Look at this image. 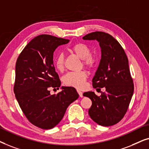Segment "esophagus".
<instances>
[{
  "mask_svg": "<svg viewBox=\"0 0 149 149\" xmlns=\"http://www.w3.org/2000/svg\"><path fill=\"white\" fill-rule=\"evenodd\" d=\"M77 91H78V94H79V95H80V97H83V93H82V92H81V91H79V90H78Z\"/></svg>",
  "mask_w": 149,
  "mask_h": 149,
  "instance_id": "1",
  "label": "esophagus"
}]
</instances>
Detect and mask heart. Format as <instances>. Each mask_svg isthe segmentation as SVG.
Wrapping results in <instances>:
<instances>
[{
	"label": "heart",
	"mask_w": 149,
	"mask_h": 149,
	"mask_svg": "<svg viewBox=\"0 0 149 149\" xmlns=\"http://www.w3.org/2000/svg\"><path fill=\"white\" fill-rule=\"evenodd\" d=\"M70 51L82 59V64L86 68L91 69L96 65V58L93 54H91V49L85 43H75L71 47ZM54 64L57 70L59 71H63L65 65L64 55L63 54L57 55ZM86 78L87 74L84 71L69 72L63 77V82L66 86L80 89L84 88L85 86Z\"/></svg>",
	"instance_id": "obj_1"
}]
</instances>
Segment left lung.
<instances>
[{"label": "left lung", "instance_id": "left-lung-1", "mask_svg": "<svg viewBox=\"0 0 149 149\" xmlns=\"http://www.w3.org/2000/svg\"><path fill=\"white\" fill-rule=\"evenodd\" d=\"M82 39L100 42L102 58L93 78V86L95 88H106L101 96L91 91L83 94L92 101L88 114L100 125H114L124 117L134 93L127 56L118 41L108 33L93 32Z\"/></svg>", "mask_w": 149, "mask_h": 149}]
</instances>
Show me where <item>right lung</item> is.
<instances>
[{
	"mask_svg": "<svg viewBox=\"0 0 149 149\" xmlns=\"http://www.w3.org/2000/svg\"><path fill=\"white\" fill-rule=\"evenodd\" d=\"M69 41L52 35H38L26 45L17 59L13 87L15 98L27 119L43 130L58 124L67 107L79 97L71 86L62 87L63 91L56 95H51L49 91V88L61 86L53 53L59 45Z\"/></svg>",
	"mask_w": 149,
	"mask_h": 149,
	"instance_id": "obj_1",
	"label": "right lung"
}]
</instances>
